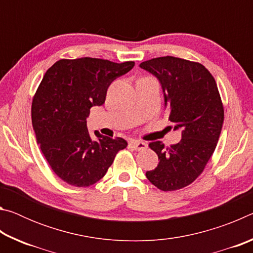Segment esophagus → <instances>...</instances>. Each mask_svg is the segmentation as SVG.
Returning a JSON list of instances; mask_svg holds the SVG:
<instances>
[{"label":"esophagus","mask_w":253,"mask_h":253,"mask_svg":"<svg viewBox=\"0 0 253 253\" xmlns=\"http://www.w3.org/2000/svg\"><path fill=\"white\" fill-rule=\"evenodd\" d=\"M130 145L136 151H144L145 148L147 147V144L142 142V140H131Z\"/></svg>","instance_id":"esophagus-1"}]
</instances>
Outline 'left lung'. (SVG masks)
I'll list each match as a JSON object with an SVG mask.
<instances>
[{"instance_id":"left-lung-1","label":"left lung","mask_w":253,"mask_h":253,"mask_svg":"<svg viewBox=\"0 0 253 253\" xmlns=\"http://www.w3.org/2000/svg\"><path fill=\"white\" fill-rule=\"evenodd\" d=\"M139 67L160 81L169 119L182 131V139L169 148L160 140L149 144L160 163L146 177L162 191H176L198 178L216 147L224 119L220 93L213 76L198 62L166 55Z\"/></svg>"}]
</instances>
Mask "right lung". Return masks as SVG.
I'll list each match as a JSON object with an SVG mask.
<instances>
[{
	"label": "right lung",
	"mask_w": 253,
	"mask_h": 253,
	"mask_svg": "<svg viewBox=\"0 0 253 253\" xmlns=\"http://www.w3.org/2000/svg\"><path fill=\"white\" fill-rule=\"evenodd\" d=\"M134 61L123 63L96 58L61 59L49 68L32 101V125L37 143L50 168L62 181L90 186L105 176L127 142L87 128L93 106L106 100L113 81L127 74Z\"/></svg>",
	"instance_id": "right-lung-1"
}]
</instances>
